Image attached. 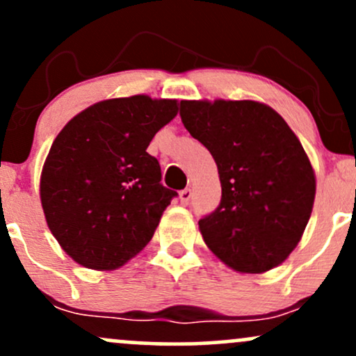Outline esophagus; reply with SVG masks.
<instances>
[{"label":"esophagus","mask_w":356,"mask_h":356,"mask_svg":"<svg viewBox=\"0 0 356 356\" xmlns=\"http://www.w3.org/2000/svg\"><path fill=\"white\" fill-rule=\"evenodd\" d=\"M191 197H192V192H191L189 187H186V189H182L181 192H179V199H181L182 206H187V204H189V201H191Z\"/></svg>","instance_id":"34e87169"}]
</instances>
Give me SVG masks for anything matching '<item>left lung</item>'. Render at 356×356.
Segmentation results:
<instances>
[{
  "instance_id": "obj_1",
  "label": "left lung",
  "mask_w": 356,
  "mask_h": 356,
  "mask_svg": "<svg viewBox=\"0 0 356 356\" xmlns=\"http://www.w3.org/2000/svg\"><path fill=\"white\" fill-rule=\"evenodd\" d=\"M182 124L209 150L222 195L199 229L220 261L241 273L281 264L312 216L316 181L284 118L252 100H182Z\"/></svg>"
}]
</instances>
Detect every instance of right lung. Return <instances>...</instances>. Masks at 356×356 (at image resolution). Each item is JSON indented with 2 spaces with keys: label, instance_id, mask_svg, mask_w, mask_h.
Returning <instances> with one entry per match:
<instances>
[{
  "label": "right lung",
  "instance_id": "1",
  "mask_svg": "<svg viewBox=\"0 0 356 356\" xmlns=\"http://www.w3.org/2000/svg\"><path fill=\"white\" fill-rule=\"evenodd\" d=\"M177 100H104L63 127L44 161L40 197L63 251L90 269H117L145 248L177 192L161 184L150 140Z\"/></svg>",
  "mask_w": 356,
  "mask_h": 356
}]
</instances>
